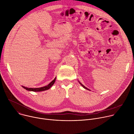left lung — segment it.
Returning <instances> with one entry per match:
<instances>
[{
  "mask_svg": "<svg viewBox=\"0 0 134 134\" xmlns=\"http://www.w3.org/2000/svg\"><path fill=\"white\" fill-rule=\"evenodd\" d=\"M79 83H80V84H81V85H82V86H83V87H84V88H85V89H86V90H88V91H91V90H89V89H88V88H87V87H85V86H84V85H83V84H82V83H80V82H79Z\"/></svg>",
  "mask_w": 134,
  "mask_h": 134,
  "instance_id": "left-lung-1",
  "label": "left lung"
}]
</instances>
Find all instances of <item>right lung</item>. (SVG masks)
<instances>
[{
  "instance_id": "add662e5",
  "label": "right lung",
  "mask_w": 134,
  "mask_h": 134,
  "mask_svg": "<svg viewBox=\"0 0 134 134\" xmlns=\"http://www.w3.org/2000/svg\"><path fill=\"white\" fill-rule=\"evenodd\" d=\"M55 79H56V77H55L54 79L51 82H50L48 85L43 86V87H39V88H29V87H25L24 86H22V87L24 88H25L26 90L29 91H33V92H41V91H44L49 90L50 87H52V86L54 84V82L55 81Z\"/></svg>"
}]
</instances>
